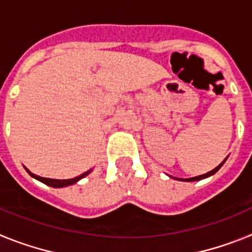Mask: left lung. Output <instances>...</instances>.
<instances>
[{
    "label": "left lung",
    "mask_w": 252,
    "mask_h": 252,
    "mask_svg": "<svg viewBox=\"0 0 252 252\" xmlns=\"http://www.w3.org/2000/svg\"><path fill=\"white\" fill-rule=\"evenodd\" d=\"M226 160H227V158H226V159L223 160V161L221 162V164H220V165H218V166H216V168L213 169V170L208 171V173H206V174H203V175H198V177H194V178H187V179H179V178H178V180H182V182H195V180H202V179H206V178H208V177H211V175L216 174V173H217V171L220 170V168H221V166L223 165V164H224V161H226Z\"/></svg>",
    "instance_id": "8db88e82"
}]
</instances>
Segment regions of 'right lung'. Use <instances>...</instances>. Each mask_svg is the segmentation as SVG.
Listing matches in <instances>:
<instances>
[{"label": "right lung", "mask_w": 252, "mask_h": 252, "mask_svg": "<svg viewBox=\"0 0 252 252\" xmlns=\"http://www.w3.org/2000/svg\"><path fill=\"white\" fill-rule=\"evenodd\" d=\"M25 170L28 171L29 174H30V177H32L34 179L39 180V182H41V183L46 184V186L53 187V188H63V187L73 186V184H75L77 182H79L82 178L87 177V175L90 174L91 171H92V169H90V170L86 171V173H83V174L78 175V177L72 178V179H50V178H43V177H39V175H36V174H32V173H31L28 168H25Z\"/></svg>", "instance_id": "1"}]
</instances>
